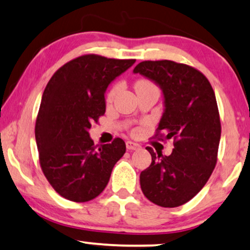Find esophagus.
Here are the masks:
<instances>
[{
    "label": "esophagus",
    "mask_w": 250,
    "mask_h": 250,
    "mask_svg": "<svg viewBox=\"0 0 250 250\" xmlns=\"http://www.w3.org/2000/svg\"><path fill=\"white\" fill-rule=\"evenodd\" d=\"M125 146H127L128 150H136L140 148V146H138L137 143L131 142V141H127V142H125Z\"/></svg>",
    "instance_id": "34e87169"
}]
</instances>
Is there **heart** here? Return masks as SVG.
Returning a JSON list of instances; mask_svg holds the SVG:
<instances>
[{
  "instance_id": "heart-1",
  "label": "heart",
  "mask_w": 250,
  "mask_h": 250,
  "mask_svg": "<svg viewBox=\"0 0 250 250\" xmlns=\"http://www.w3.org/2000/svg\"><path fill=\"white\" fill-rule=\"evenodd\" d=\"M146 85H152L151 83H150V81H148V80H144V79H141V80H137L136 83H135V88H136V87H140V86H146ZM119 89H120V85L119 83H116V85H114L112 88L109 89V91H108V93H107V101H112L114 98H115V95L117 94V92H119Z\"/></svg>"
}]
</instances>
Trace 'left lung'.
Returning <instances> with one entry per match:
<instances>
[{
  "mask_svg": "<svg viewBox=\"0 0 250 250\" xmlns=\"http://www.w3.org/2000/svg\"><path fill=\"white\" fill-rule=\"evenodd\" d=\"M134 73L163 89L165 109L154 138L173 140L170 156L146 146L151 164L140 174L141 188L158 206L184 205L205 186L218 161L221 123L214 91L200 71L172 60H146Z\"/></svg>",
  "mask_w": 250,
  "mask_h": 250,
  "instance_id": "1",
  "label": "left lung"
}]
</instances>
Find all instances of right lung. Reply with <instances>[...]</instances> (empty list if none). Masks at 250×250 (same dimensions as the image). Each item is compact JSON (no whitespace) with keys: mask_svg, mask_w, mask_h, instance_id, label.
Segmentation results:
<instances>
[{"mask_svg":"<svg viewBox=\"0 0 250 250\" xmlns=\"http://www.w3.org/2000/svg\"><path fill=\"white\" fill-rule=\"evenodd\" d=\"M134 62L83 55L58 68L45 87L35 125L39 164L65 199L85 203L98 197L125 155V141L94 146L88 129L106 112L108 85Z\"/></svg>","mask_w":250,"mask_h":250,"instance_id":"1","label":"right lung"}]
</instances>
